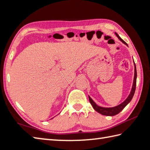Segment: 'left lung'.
<instances>
[{
    "label": "left lung",
    "instance_id": "obj_1",
    "mask_svg": "<svg viewBox=\"0 0 150 150\" xmlns=\"http://www.w3.org/2000/svg\"><path fill=\"white\" fill-rule=\"evenodd\" d=\"M115 35H117V37L119 38L120 40H121L124 44H125L127 46H128V44H127L122 39H121L119 35H118L117 33H115ZM136 82H137V69H136V66L135 64V75H134V80H133V84L132 91H131V92H130V94L129 95L128 97L127 98L122 104H120V105H119V106H117L113 107V108H103V107L97 106V105L95 104V102L91 99L90 96H88L89 100H90V103L92 105V106H93V109L95 111H97V112H98L99 113L103 115H107V116L116 115L117 114L119 113L120 111H122L124 108L127 106V104H128L129 102L132 100L133 95H134L135 91Z\"/></svg>",
    "mask_w": 150,
    "mask_h": 150
}]
</instances>
